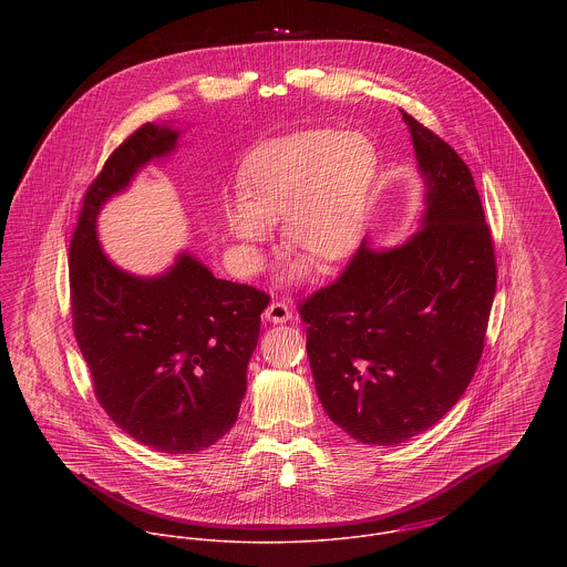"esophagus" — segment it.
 Wrapping results in <instances>:
<instances>
[{
    "instance_id": "obj_1",
    "label": "esophagus",
    "mask_w": 567,
    "mask_h": 567,
    "mask_svg": "<svg viewBox=\"0 0 567 567\" xmlns=\"http://www.w3.org/2000/svg\"><path fill=\"white\" fill-rule=\"evenodd\" d=\"M266 319L272 321V323H288L292 319V310L284 301H272L266 308Z\"/></svg>"
}]
</instances>
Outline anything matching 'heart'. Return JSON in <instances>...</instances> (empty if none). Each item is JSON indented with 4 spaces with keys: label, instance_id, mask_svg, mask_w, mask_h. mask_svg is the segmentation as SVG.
I'll use <instances>...</instances> for the list:
<instances>
[{
    "label": "heart",
    "instance_id": "obj_1",
    "mask_svg": "<svg viewBox=\"0 0 567 567\" xmlns=\"http://www.w3.org/2000/svg\"><path fill=\"white\" fill-rule=\"evenodd\" d=\"M378 176V151L358 131H308L255 148L240 172L243 200L229 203V231L259 257L284 220L290 250L336 266L358 248Z\"/></svg>",
    "mask_w": 567,
    "mask_h": 567
}]
</instances>
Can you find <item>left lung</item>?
<instances>
[{
	"instance_id": "8db88e82",
	"label": "left lung",
	"mask_w": 567,
	"mask_h": 567,
	"mask_svg": "<svg viewBox=\"0 0 567 567\" xmlns=\"http://www.w3.org/2000/svg\"><path fill=\"white\" fill-rule=\"evenodd\" d=\"M425 183L421 229L402 246L355 250L299 306L329 419L369 445L432 427L470 386L495 297V252L474 176L402 111Z\"/></svg>"
}]
</instances>
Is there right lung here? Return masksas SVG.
Returning <instances> with one entry per match:
<instances>
[{"label": "right lung", "instance_id": "1", "mask_svg": "<svg viewBox=\"0 0 567 567\" xmlns=\"http://www.w3.org/2000/svg\"><path fill=\"white\" fill-rule=\"evenodd\" d=\"M176 140L178 131L144 124L111 153L82 198L70 290L95 400L142 445L192 454L236 423L270 297L216 279L187 252L159 277L131 275L104 255L95 236L100 207L142 165L169 155Z\"/></svg>", "mask_w": 567, "mask_h": 567}]
</instances>
